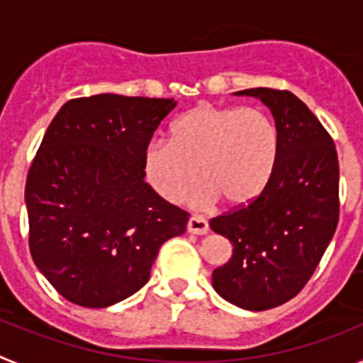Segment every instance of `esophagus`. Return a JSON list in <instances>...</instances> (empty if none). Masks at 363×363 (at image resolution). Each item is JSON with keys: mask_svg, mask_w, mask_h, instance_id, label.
Instances as JSON below:
<instances>
[{"mask_svg": "<svg viewBox=\"0 0 363 363\" xmlns=\"http://www.w3.org/2000/svg\"><path fill=\"white\" fill-rule=\"evenodd\" d=\"M187 230L191 234H207L209 230V223L201 216H191L187 221Z\"/></svg>", "mask_w": 363, "mask_h": 363, "instance_id": "esophagus-1", "label": "esophagus"}]
</instances>
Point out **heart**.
<instances>
[{
	"label": "heart",
	"instance_id": "obj_1",
	"mask_svg": "<svg viewBox=\"0 0 363 363\" xmlns=\"http://www.w3.org/2000/svg\"><path fill=\"white\" fill-rule=\"evenodd\" d=\"M169 142L143 150V172L150 187L169 203L192 194L194 207L220 198L230 207L251 203L265 191L278 163L280 136L274 121L252 107L200 104L184 112L169 130Z\"/></svg>",
	"mask_w": 363,
	"mask_h": 363
}]
</instances>
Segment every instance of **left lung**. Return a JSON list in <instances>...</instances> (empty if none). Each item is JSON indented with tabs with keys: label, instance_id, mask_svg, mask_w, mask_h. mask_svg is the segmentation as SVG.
Here are the masks:
<instances>
[{
	"label": "left lung",
	"instance_id": "obj_1",
	"mask_svg": "<svg viewBox=\"0 0 363 363\" xmlns=\"http://www.w3.org/2000/svg\"><path fill=\"white\" fill-rule=\"evenodd\" d=\"M269 107L280 136L278 163L265 191L245 207L211 220L233 243V256L213 271L223 300L247 311L278 307L313 277L338 225V156L331 136L289 91L247 89Z\"/></svg>",
	"mask_w": 363,
	"mask_h": 363
}]
</instances>
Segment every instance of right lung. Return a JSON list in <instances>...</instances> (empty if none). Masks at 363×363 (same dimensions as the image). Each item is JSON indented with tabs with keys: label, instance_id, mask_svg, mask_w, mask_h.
Listing matches in <instances>:
<instances>
[{
	"label": "right lung",
	"instance_id": "1",
	"mask_svg": "<svg viewBox=\"0 0 363 363\" xmlns=\"http://www.w3.org/2000/svg\"><path fill=\"white\" fill-rule=\"evenodd\" d=\"M174 99H70L28 169L25 203L36 267L76 306L101 309L149 281L160 247L189 214L145 184L143 150Z\"/></svg>",
	"mask_w": 363,
	"mask_h": 363
}]
</instances>
